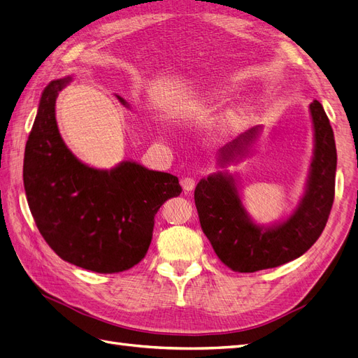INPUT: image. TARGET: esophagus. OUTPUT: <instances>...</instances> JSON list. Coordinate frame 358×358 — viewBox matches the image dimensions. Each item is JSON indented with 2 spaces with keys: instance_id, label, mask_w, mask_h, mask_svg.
<instances>
[{
  "instance_id": "34e87169",
  "label": "esophagus",
  "mask_w": 358,
  "mask_h": 358,
  "mask_svg": "<svg viewBox=\"0 0 358 358\" xmlns=\"http://www.w3.org/2000/svg\"><path fill=\"white\" fill-rule=\"evenodd\" d=\"M180 185H182V188H183V189L189 192V191H192V189H194V187H196V179L191 178V176L182 178V179H180Z\"/></svg>"
}]
</instances>
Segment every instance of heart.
<instances>
[{"label": "heart", "instance_id": "obj_1", "mask_svg": "<svg viewBox=\"0 0 358 358\" xmlns=\"http://www.w3.org/2000/svg\"><path fill=\"white\" fill-rule=\"evenodd\" d=\"M218 99H220V92H213V94H210V95L208 96V101H206V103L212 104V103H215ZM234 122H236V121H234Z\"/></svg>", "mask_w": 358, "mask_h": 358}]
</instances>
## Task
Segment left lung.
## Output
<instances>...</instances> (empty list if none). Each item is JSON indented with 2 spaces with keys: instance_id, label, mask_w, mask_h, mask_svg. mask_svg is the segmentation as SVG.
<instances>
[{
  "instance_id": "1",
  "label": "left lung",
  "mask_w": 358,
  "mask_h": 358,
  "mask_svg": "<svg viewBox=\"0 0 358 358\" xmlns=\"http://www.w3.org/2000/svg\"><path fill=\"white\" fill-rule=\"evenodd\" d=\"M309 109L315 133V150L305 197L287 221L268 229L255 225L248 216L229 173H216L197 183L194 200L201 230L215 254L234 272L252 273L299 258L318 241L327 224L334 200L338 154L333 129L321 103L315 100ZM258 131V127L249 129L225 146L221 150V164L243 155Z\"/></svg>"
}]
</instances>
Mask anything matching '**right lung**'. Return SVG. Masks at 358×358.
<instances>
[{
  "label": "right lung",
  "instance_id": "add662e5",
  "mask_svg": "<svg viewBox=\"0 0 358 358\" xmlns=\"http://www.w3.org/2000/svg\"><path fill=\"white\" fill-rule=\"evenodd\" d=\"M70 80L46 86L28 136L24 185L29 210L43 239L64 262L96 273L124 272L145 258L155 213L182 188L176 176L133 161L99 170L76 158L55 117L58 94Z\"/></svg>",
  "mask_w": 358,
  "mask_h": 358
}]
</instances>
